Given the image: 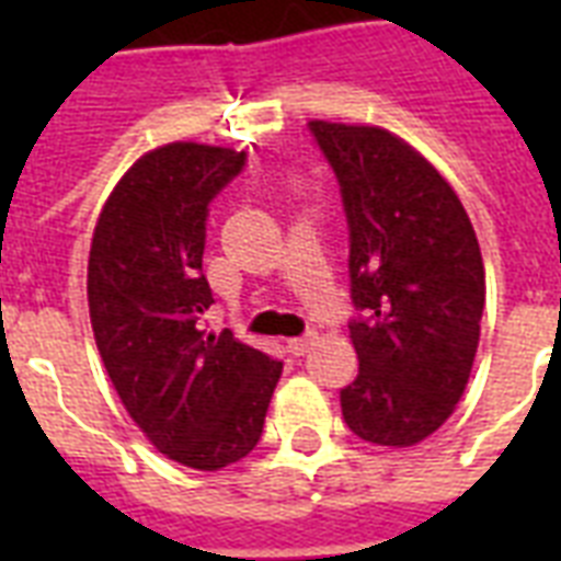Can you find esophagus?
Here are the masks:
<instances>
[{"label":"esophagus","mask_w":561,"mask_h":561,"mask_svg":"<svg viewBox=\"0 0 561 561\" xmlns=\"http://www.w3.org/2000/svg\"><path fill=\"white\" fill-rule=\"evenodd\" d=\"M317 341V332H306L302 337H294V341H288V352L290 355H306L311 346H314Z\"/></svg>","instance_id":"esophagus-1"}]
</instances>
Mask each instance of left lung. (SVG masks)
I'll return each mask as SVG.
<instances>
[{
    "instance_id": "8db88e82",
    "label": "left lung",
    "mask_w": 561,
    "mask_h": 561,
    "mask_svg": "<svg viewBox=\"0 0 561 561\" xmlns=\"http://www.w3.org/2000/svg\"><path fill=\"white\" fill-rule=\"evenodd\" d=\"M350 227L358 378L343 422L375 445L422 443L454 413L480 341L486 276L460 197L381 127L308 122Z\"/></svg>"
}]
</instances>
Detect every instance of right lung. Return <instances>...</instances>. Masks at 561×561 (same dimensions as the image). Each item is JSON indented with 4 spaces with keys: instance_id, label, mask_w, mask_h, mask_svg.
<instances>
[{
    "instance_id": "right-lung-1",
    "label": "right lung",
    "mask_w": 561,
    "mask_h": 561,
    "mask_svg": "<svg viewBox=\"0 0 561 561\" xmlns=\"http://www.w3.org/2000/svg\"><path fill=\"white\" fill-rule=\"evenodd\" d=\"M247 153L174 142L145 153L101 209L87 297L101 360L130 419L162 454L218 471L253 451L282 360L203 329L209 206Z\"/></svg>"
}]
</instances>
